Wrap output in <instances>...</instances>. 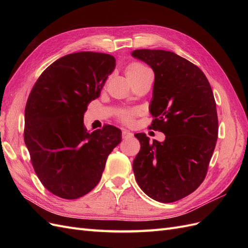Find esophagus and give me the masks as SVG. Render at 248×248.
I'll return each instance as SVG.
<instances>
[{
  "label": "esophagus",
  "mask_w": 248,
  "mask_h": 248,
  "mask_svg": "<svg viewBox=\"0 0 248 248\" xmlns=\"http://www.w3.org/2000/svg\"><path fill=\"white\" fill-rule=\"evenodd\" d=\"M132 136H133V133H132L131 131H129L128 129H123V130H122V138H123L124 140L129 139V138H131Z\"/></svg>",
  "instance_id": "34e87169"
}]
</instances>
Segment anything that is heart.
Wrapping results in <instances>:
<instances>
[{"label":"heart","mask_w":248,"mask_h":248,"mask_svg":"<svg viewBox=\"0 0 248 248\" xmlns=\"http://www.w3.org/2000/svg\"><path fill=\"white\" fill-rule=\"evenodd\" d=\"M145 70H147V68L144 65L139 64V63H132L128 67H127L126 76H127V78H129L138 76V74L141 73L142 71H145ZM121 120L124 123H127V124L130 123L132 121V114H131V112H128V111L122 112Z\"/></svg>","instance_id":"1"}]
</instances>
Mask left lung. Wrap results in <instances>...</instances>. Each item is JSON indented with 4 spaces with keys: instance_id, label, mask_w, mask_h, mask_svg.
Returning a JSON list of instances; mask_svg holds the SVG:
<instances>
[{
    "instance_id": "obj_1",
    "label": "left lung",
    "mask_w": 248,
    "mask_h": 248,
    "mask_svg": "<svg viewBox=\"0 0 248 248\" xmlns=\"http://www.w3.org/2000/svg\"><path fill=\"white\" fill-rule=\"evenodd\" d=\"M131 56L154 71L151 127L166 136L151 144L145 133L134 134L140 142L132 164L134 176L148 197L176 202L196 190L206 177L218 134L214 95L204 72L175 52L136 49Z\"/></svg>"
}]
</instances>
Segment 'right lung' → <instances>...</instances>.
I'll use <instances>...</instances> for the list:
<instances>
[{"mask_svg":"<svg viewBox=\"0 0 248 248\" xmlns=\"http://www.w3.org/2000/svg\"><path fill=\"white\" fill-rule=\"evenodd\" d=\"M116 67L108 54L80 51L58 59L42 72L25 109V144L36 175L55 196L78 199L100 181L121 129L87 130L88 104L98 98Z\"/></svg>","mask_w":248,"mask_h":248,"instance_id":"1","label":"right lung"}]
</instances>
